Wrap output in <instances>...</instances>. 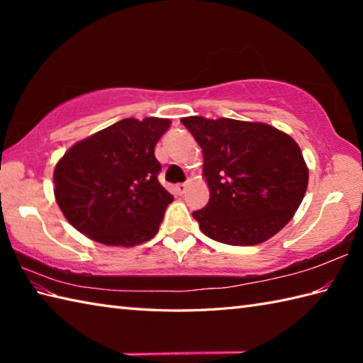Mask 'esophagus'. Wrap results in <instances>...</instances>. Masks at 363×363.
Segmentation results:
<instances>
[{"label":"esophagus","mask_w":363,"mask_h":363,"mask_svg":"<svg viewBox=\"0 0 363 363\" xmlns=\"http://www.w3.org/2000/svg\"><path fill=\"white\" fill-rule=\"evenodd\" d=\"M186 190H187V184H177V186L174 187L176 195H179V196L186 194Z\"/></svg>","instance_id":"esophagus-1"}]
</instances>
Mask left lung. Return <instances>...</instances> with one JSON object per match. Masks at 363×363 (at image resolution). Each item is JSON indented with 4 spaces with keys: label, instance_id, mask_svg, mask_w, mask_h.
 <instances>
[{
    "label": "left lung",
    "instance_id": "1",
    "mask_svg": "<svg viewBox=\"0 0 363 363\" xmlns=\"http://www.w3.org/2000/svg\"><path fill=\"white\" fill-rule=\"evenodd\" d=\"M201 146L209 203L194 212L212 240L234 246L267 242L287 225L309 182L293 138L265 123L233 118H182Z\"/></svg>",
    "mask_w": 363,
    "mask_h": 363
}]
</instances>
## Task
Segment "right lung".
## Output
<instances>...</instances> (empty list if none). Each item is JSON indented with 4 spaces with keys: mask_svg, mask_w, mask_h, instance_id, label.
<instances>
[{
    "mask_svg": "<svg viewBox=\"0 0 363 363\" xmlns=\"http://www.w3.org/2000/svg\"><path fill=\"white\" fill-rule=\"evenodd\" d=\"M168 118H125L74 143L54 168V196L91 240L135 246L157 234L173 196L160 186L154 146Z\"/></svg>",
    "mask_w": 363,
    "mask_h": 363,
    "instance_id": "right-lung-1",
    "label": "right lung"
}]
</instances>
